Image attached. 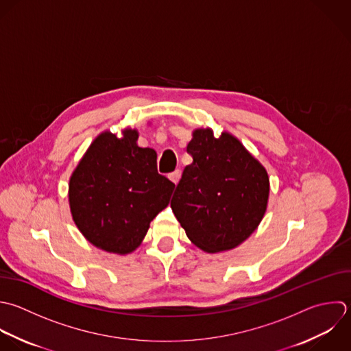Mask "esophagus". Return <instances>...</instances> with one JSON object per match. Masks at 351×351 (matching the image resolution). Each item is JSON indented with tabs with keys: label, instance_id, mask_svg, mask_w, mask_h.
Wrapping results in <instances>:
<instances>
[{
	"label": "esophagus",
	"instance_id": "34e87169",
	"mask_svg": "<svg viewBox=\"0 0 351 351\" xmlns=\"http://www.w3.org/2000/svg\"><path fill=\"white\" fill-rule=\"evenodd\" d=\"M168 178H169L175 184H178V183H179V179H180V172H179V171H175V172L169 173Z\"/></svg>",
	"mask_w": 351,
	"mask_h": 351
}]
</instances>
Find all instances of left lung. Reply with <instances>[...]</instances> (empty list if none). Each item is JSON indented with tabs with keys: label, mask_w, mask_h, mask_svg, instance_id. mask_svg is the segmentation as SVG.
<instances>
[{
	"label": "left lung",
	"mask_w": 351,
	"mask_h": 351,
	"mask_svg": "<svg viewBox=\"0 0 351 351\" xmlns=\"http://www.w3.org/2000/svg\"><path fill=\"white\" fill-rule=\"evenodd\" d=\"M171 208L187 238L206 253L238 247L260 226L269 199L264 165L232 134L197 128L187 145Z\"/></svg>",
	"instance_id": "obj_1"
}]
</instances>
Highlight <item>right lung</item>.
<instances>
[{
  "mask_svg": "<svg viewBox=\"0 0 351 351\" xmlns=\"http://www.w3.org/2000/svg\"><path fill=\"white\" fill-rule=\"evenodd\" d=\"M138 131L101 132L73 169L68 184L72 219L95 247L130 254L150 221L168 206L175 184L157 172V153L138 146Z\"/></svg>",
  "mask_w": 351,
  "mask_h": 351,
  "instance_id": "right-lung-1",
  "label": "right lung"
}]
</instances>
